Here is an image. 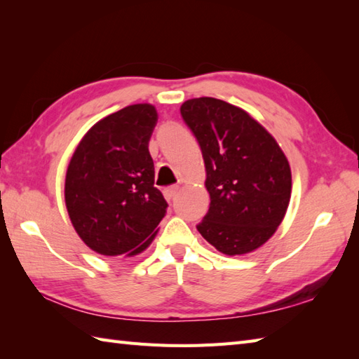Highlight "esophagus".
I'll return each mask as SVG.
<instances>
[{
	"label": "esophagus",
	"instance_id": "34e87169",
	"mask_svg": "<svg viewBox=\"0 0 359 359\" xmlns=\"http://www.w3.org/2000/svg\"><path fill=\"white\" fill-rule=\"evenodd\" d=\"M177 193H179V185H172V187L165 188L163 196H165V199L168 202H171V201L175 199V196H177Z\"/></svg>",
	"mask_w": 359,
	"mask_h": 359
}]
</instances>
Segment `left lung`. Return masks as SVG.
<instances>
[{
    "instance_id": "obj_1",
    "label": "left lung",
    "mask_w": 359,
    "mask_h": 359,
    "mask_svg": "<svg viewBox=\"0 0 359 359\" xmlns=\"http://www.w3.org/2000/svg\"><path fill=\"white\" fill-rule=\"evenodd\" d=\"M180 114L202 149L211 199L197 230L226 256L264 245L292 194V171L278 142L247 111L217 98H191Z\"/></svg>"
}]
</instances>
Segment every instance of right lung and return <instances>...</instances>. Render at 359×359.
Returning a JSON list of instances; mask_svg holds the SVG:
<instances>
[{"label":"right lung","mask_w":359,"mask_h":359,"mask_svg":"<svg viewBox=\"0 0 359 359\" xmlns=\"http://www.w3.org/2000/svg\"><path fill=\"white\" fill-rule=\"evenodd\" d=\"M157 123L149 103L102 118L75 148L65 201L80 239L103 256H135L154 241L168 203L154 187L148 143Z\"/></svg>","instance_id":"1"}]
</instances>
